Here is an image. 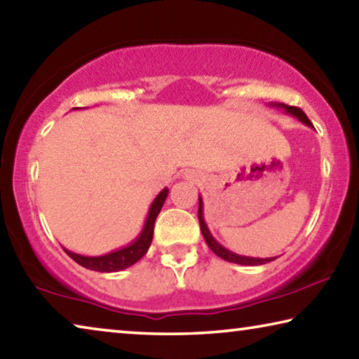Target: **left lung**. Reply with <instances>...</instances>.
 Returning a JSON list of instances; mask_svg holds the SVG:
<instances>
[{"label": "left lung", "mask_w": 359, "mask_h": 359, "mask_svg": "<svg viewBox=\"0 0 359 359\" xmlns=\"http://www.w3.org/2000/svg\"><path fill=\"white\" fill-rule=\"evenodd\" d=\"M275 107L283 108L287 114L297 117V119L301 121V122H304L305 126L312 127V122H310V119H309L307 116H305V113H304L301 108L287 107V104H283V103L275 104ZM198 222H201V231H202L205 242H207V245H208V248L213 251L216 256H219L221 259H224L227 262H233V264H242V266H262V264H267V262L275 261V257H266V259H262V257H250V256L235 255V252L226 250L224 246L216 242V240L213 238V235H211V232L208 231L207 224H205V219H203V202H202L201 197H198Z\"/></svg>", "instance_id": "8db88e82"}]
</instances>
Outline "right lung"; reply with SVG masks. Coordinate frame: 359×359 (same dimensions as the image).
<instances>
[{"label":"right lung","mask_w":359,"mask_h":359,"mask_svg":"<svg viewBox=\"0 0 359 359\" xmlns=\"http://www.w3.org/2000/svg\"><path fill=\"white\" fill-rule=\"evenodd\" d=\"M167 196H168V189L165 187V189H163L154 198V202H152L143 231H141L138 237L135 238L130 245L126 246V248L108 252V255H103V256H82L68 250H65V252H67L74 262H78L79 266L95 270V272H107V273L119 272V270H124L127 267L133 266V264L138 262L149 250L152 235H154V222H156L157 215L161 213Z\"/></svg>","instance_id":"right-lung-1"}]
</instances>
